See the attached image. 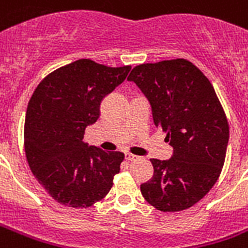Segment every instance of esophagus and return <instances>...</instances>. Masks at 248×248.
<instances>
[{
  "label": "esophagus",
  "mask_w": 248,
  "mask_h": 248,
  "mask_svg": "<svg viewBox=\"0 0 248 248\" xmlns=\"http://www.w3.org/2000/svg\"><path fill=\"white\" fill-rule=\"evenodd\" d=\"M124 158H126V161H135V159H138V157L131 155V153H126V155H124Z\"/></svg>",
  "instance_id": "34e87169"
}]
</instances>
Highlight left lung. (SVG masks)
Instances as JSON below:
<instances>
[{
  "label": "left lung",
  "mask_w": 248,
  "mask_h": 248,
  "mask_svg": "<svg viewBox=\"0 0 248 248\" xmlns=\"http://www.w3.org/2000/svg\"><path fill=\"white\" fill-rule=\"evenodd\" d=\"M127 79L145 95L173 149L170 159H151L155 172L140 185L141 194L159 211L189 208L214 186L227 153L229 126L215 90L185 59L141 64Z\"/></svg>",
  "instance_id": "left-lung-1"
}]
</instances>
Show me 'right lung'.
<instances>
[{"label": "right lung", "mask_w": 248, "mask_h": 248, "mask_svg": "<svg viewBox=\"0 0 248 248\" xmlns=\"http://www.w3.org/2000/svg\"><path fill=\"white\" fill-rule=\"evenodd\" d=\"M130 69L79 59L50 73L34 90L25 113V155L34 177L59 203L90 207L112 188L124 155L91 147L83 134L99 118L101 100Z\"/></svg>", "instance_id": "obj_1"}]
</instances>
